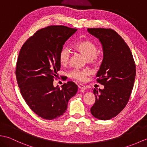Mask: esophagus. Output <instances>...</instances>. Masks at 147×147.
Here are the masks:
<instances>
[{
  "mask_svg": "<svg viewBox=\"0 0 147 147\" xmlns=\"http://www.w3.org/2000/svg\"><path fill=\"white\" fill-rule=\"evenodd\" d=\"M78 88L81 90H86V87L85 86L82 85V84H79V85H78Z\"/></svg>",
  "mask_w": 147,
  "mask_h": 147,
  "instance_id": "34e87169",
  "label": "esophagus"
}]
</instances>
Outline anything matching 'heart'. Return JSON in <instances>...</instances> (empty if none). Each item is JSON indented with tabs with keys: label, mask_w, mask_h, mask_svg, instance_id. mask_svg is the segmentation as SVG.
Returning a JSON list of instances; mask_svg holds the SVG:
<instances>
[{
	"label": "heart",
	"mask_w": 147,
	"mask_h": 147,
	"mask_svg": "<svg viewBox=\"0 0 147 147\" xmlns=\"http://www.w3.org/2000/svg\"><path fill=\"white\" fill-rule=\"evenodd\" d=\"M74 49L81 54L85 55L88 63L95 65L98 62L101 57V53L98 51L97 45L90 40H83L76 42ZM71 53L67 48L62 49L59 54V61L62 66H65L70 62ZM90 74L88 69H74L69 73V77L78 82H84L87 76Z\"/></svg>",
	"instance_id": "heart-1"
}]
</instances>
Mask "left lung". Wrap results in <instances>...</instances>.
Returning <instances> with one entry per match:
<instances>
[{
    "label": "left lung",
    "mask_w": 147,
    "mask_h": 147,
    "mask_svg": "<svg viewBox=\"0 0 147 147\" xmlns=\"http://www.w3.org/2000/svg\"><path fill=\"white\" fill-rule=\"evenodd\" d=\"M98 38L104 51V59L96 74V82L104 86L94 88L95 102L90 111L96 119L109 120L126 107L135 83L136 65L128 45L112 29L88 28Z\"/></svg>",
    "instance_id": "8db88e82"
}]
</instances>
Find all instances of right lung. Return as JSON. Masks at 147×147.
Here are the masks:
<instances>
[{"label": "right lung", "mask_w": 147, "mask_h": 147, "mask_svg": "<svg viewBox=\"0 0 147 147\" xmlns=\"http://www.w3.org/2000/svg\"><path fill=\"white\" fill-rule=\"evenodd\" d=\"M65 26L40 29L24 42L19 53L16 76L21 94L39 117L54 119L63 115L69 99L76 95L74 82L54 86L60 70L59 54L65 42L76 32Z\"/></svg>", "instance_id": "1"}]
</instances>
